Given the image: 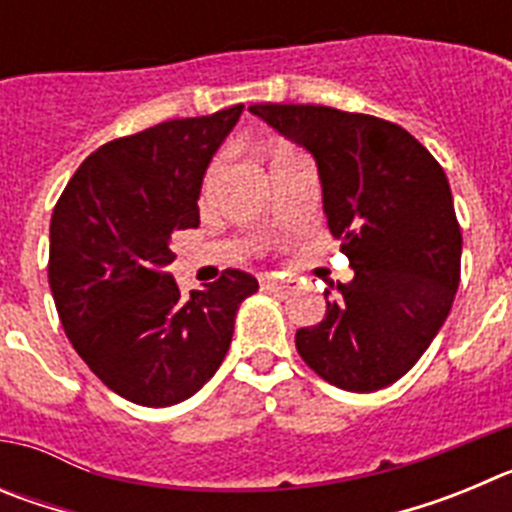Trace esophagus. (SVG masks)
Here are the masks:
<instances>
[{"label": "esophagus", "instance_id": "esophagus-1", "mask_svg": "<svg viewBox=\"0 0 512 512\" xmlns=\"http://www.w3.org/2000/svg\"><path fill=\"white\" fill-rule=\"evenodd\" d=\"M261 289H264V292H274V295H284V292H287V287L274 282V279H264V282H261Z\"/></svg>", "mask_w": 512, "mask_h": 512}]
</instances>
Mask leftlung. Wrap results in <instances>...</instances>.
<instances>
[{"label":"left lung","instance_id":"1","mask_svg":"<svg viewBox=\"0 0 512 512\" xmlns=\"http://www.w3.org/2000/svg\"><path fill=\"white\" fill-rule=\"evenodd\" d=\"M248 110L315 158L328 228L354 269L348 284H330L325 318L297 330V351L341 390H382L431 346L459 289L449 179L395 122L315 104Z\"/></svg>","mask_w":512,"mask_h":512}]
</instances>
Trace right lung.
I'll use <instances>...</instances> for the list:
<instances>
[{
    "label": "right lung",
    "instance_id": "obj_1",
    "mask_svg": "<svg viewBox=\"0 0 512 512\" xmlns=\"http://www.w3.org/2000/svg\"><path fill=\"white\" fill-rule=\"evenodd\" d=\"M243 104L104 143L51 217L48 282L76 354L115 395L169 408L210 382L259 282L225 269L182 295L171 235L200 225V189Z\"/></svg>",
    "mask_w": 512,
    "mask_h": 512
}]
</instances>
